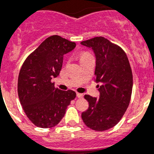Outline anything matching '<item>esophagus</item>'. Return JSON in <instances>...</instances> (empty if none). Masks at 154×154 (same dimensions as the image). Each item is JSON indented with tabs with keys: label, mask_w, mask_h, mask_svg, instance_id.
<instances>
[{
	"label": "esophagus",
	"mask_w": 154,
	"mask_h": 154,
	"mask_svg": "<svg viewBox=\"0 0 154 154\" xmlns=\"http://www.w3.org/2000/svg\"><path fill=\"white\" fill-rule=\"evenodd\" d=\"M77 97L79 98H81V97H83V94H80V93H77Z\"/></svg>",
	"instance_id": "esophagus-1"
}]
</instances>
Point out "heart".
<instances>
[{
	"mask_svg": "<svg viewBox=\"0 0 154 154\" xmlns=\"http://www.w3.org/2000/svg\"><path fill=\"white\" fill-rule=\"evenodd\" d=\"M90 57H92V54L87 51H81L80 54H79V57H80V60H85L87 58Z\"/></svg>",
	"mask_w": 154,
	"mask_h": 154,
	"instance_id": "heart-1",
	"label": "heart"
}]
</instances>
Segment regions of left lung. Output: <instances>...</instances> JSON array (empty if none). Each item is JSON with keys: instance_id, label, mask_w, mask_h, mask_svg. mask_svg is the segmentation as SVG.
I'll list each match as a JSON object with an SVG mask.
<instances>
[{"instance_id": "1", "label": "left lung", "mask_w": 154, "mask_h": 154, "mask_svg": "<svg viewBox=\"0 0 154 154\" xmlns=\"http://www.w3.org/2000/svg\"><path fill=\"white\" fill-rule=\"evenodd\" d=\"M80 44L92 48L95 54V81L100 83L99 98L84 95L89 107L81 117L94 131H107L118 124L130 104L132 70L124 50L105 37H94Z\"/></svg>"}]
</instances>
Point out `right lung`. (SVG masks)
<instances>
[{
    "mask_svg": "<svg viewBox=\"0 0 154 154\" xmlns=\"http://www.w3.org/2000/svg\"><path fill=\"white\" fill-rule=\"evenodd\" d=\"M75 47V43L60 36H51L22 65L17 81L18 97L24 113L37 127L51 128L57 125L76 97L74 91H60L51 82L60 74L63 55Z\"/></svg>",
    "mask_w": 154,
    "mask_h": 154,
    "instance_id": "1",
    "label": "right lung"
}]
</instances>
